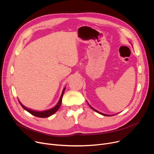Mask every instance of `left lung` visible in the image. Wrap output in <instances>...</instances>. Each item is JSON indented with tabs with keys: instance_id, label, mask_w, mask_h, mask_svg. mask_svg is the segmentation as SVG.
<instances>
[{
	"instance_id": "8db88e82",
	"label": "left lung",
	"mask_w": 154,
	"mask_h": 154,
	"mask_svg": "<svg viewBox=\"0 0 154 154\" xmlns=\"http://www.w3.org/2000/svg\"><path fill=\"white\" fill-rule=\"evenodd\" d=\"M90 106V105H89ZM90 107H91V109H93L95 111H96V112H98V113H100V114H101V115H104V116H111L110 115H105V114H103V113H101V112H99V111H98L97 110H96V109H95L94 108H92L91 106H90Z\"/></svg>"
}]
</instances>
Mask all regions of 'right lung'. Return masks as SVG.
I'll list each match as a JSON object with an SVG mask.
<instances>
[{
    "label": "right lung",
    "instance_id": "obj_1",
    "mask_svg": "<svg viewBox=\"0 0 154 154\" xmlns=\"http://www.w3.org/2000/svg\"><path fill=\"white\" fill-rule=\"evenodd\" d=\"M65 89L66 88H64L63 89V93H62V95H61L60 96V100L59 101H58L57 104L53 108L51 109H48V110H46V111H35L33 109H31L29 108H26L25 106H23L20 102L19 101L20 104L21 105V106L25 109L28 112H29L30 114H32V115L35 116H36V117H39V118H48L50 116H51L52 115L54 114L55 112L58 110V109L59 108L60 105H61V102H62V99H63V94H64V92L65 91ZM19 101V100H18Z\"/></svg>",
    "mask_w": 154,
    "mask_h": 154
}]
</instances>
